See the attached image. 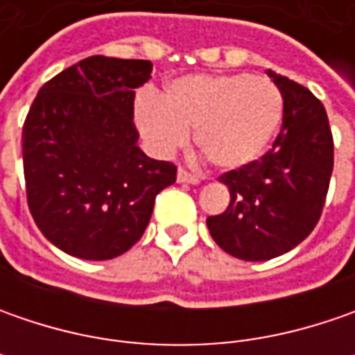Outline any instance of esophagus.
Listing matches in <instances>:
<instances>
[{
    "label": "esophagus",
    "instance_id": "obj_1",
    "mask_svg": "<svg viewBox=\"0 0 355 355\" xmlns=\"http://www.w3.org/2000/svg\"><path fill=\"white\" fill-rule=\"evenodd\" d=\"M178 182H180V184L196 185V184H199L201 180H199V175H196V173H191V171L180 168V170H178Z\"/></svg>",
    "mask_w": 355,
    "mask_h": 355
}]
</instances>
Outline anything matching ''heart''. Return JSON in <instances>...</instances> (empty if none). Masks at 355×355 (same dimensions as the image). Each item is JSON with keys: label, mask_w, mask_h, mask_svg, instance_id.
<instances>
[{"label": "heart", "mask_w": 355, "mask_h": 355, "mask_svg": "<svg viewBox=\"0 0 355 355\" xmlns=\"http://www.w3.org/2000/svg\"><path fill=\"white\" fill-rule=\"evenodd\" d=\"M284 112L279 87L265 76L191 75L173 80L166 101L144 92L136 101V124L162 156L189 140L221 170L245 168L265 154Z\"/></svg>", "instance_id": "b5f03b06"}]
</instances>
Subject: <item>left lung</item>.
I'll return each instance as SVG.
<instances>
[{
  "mask_svg": "<svg viewBox=\"0 0 355 355\" xmlns=\"http://www.w3.org/2000/svg\"><path fill=\"white\" fill-rule=\"evenodd\" d=\"M284 112L272 148L219 178L229 207L207 217L213 241L243 261H268L294 249L322 215L334 170V140L322 103L302 85L270 69Z\"/></svg>",
  "mask_w": 355,
  "mask_h": 355,
  "instance_id": "obj_1",
  "label": "left lung"
}]
</instances>
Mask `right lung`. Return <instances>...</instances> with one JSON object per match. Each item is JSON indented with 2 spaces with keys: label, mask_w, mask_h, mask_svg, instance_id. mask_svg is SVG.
I'll list each match as a JSON object with an SVG mask.
<instances>
[{
  "label": "right lung",
  "mask_w": 355,
  "mask_h": 355,
  "mask_svg": "<svg viewBox=\"0 0 355 355\" xmlns=\"http://www.w3.org/2000/svg\"><path fill=\"white\" fill-rule=\"evenodd\" d=\"M152 62L94 55L45 83L23 124L27 203L41 233L87 261L120 257L144 235L175 166L138 148L136 89Z\"/></svg>",
  "instance_id": "add662e5"
}]
</instances>
